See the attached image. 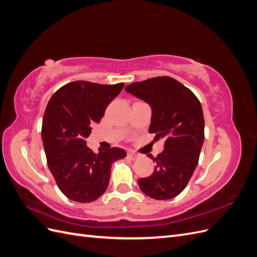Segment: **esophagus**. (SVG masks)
Instances as JSON below:
<instances>
[{
    "instance_id": "34e87169",
    "label": "esophagus",
    "mask_w": 257,
    "mask_h": 257,
    "mask_svg": "<svg viewBox=\"0 0 257 257\" xmlns=\"http://www.w3.org/2000/svg\"><path fill=\"white\" fill-rule=\"evenodd\" d=\"M127 157L131 159V160H136L137 158H139V154L133 152V151H128L127 152Z\"/></svg>"
}]
</instances>
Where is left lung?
<instances>
[{"instance_id": "1", "label": "left lung", "mask_w": 257, "mask_h": 257, "mask_svg": "<svg viewBox=\"0 0 257 257\" xmlns=\"http://www.w3.org/2000/svg\"><path fill=\"white\" fill-rule=\"evenodd\" d=\"M130 94L151 107L149 133L165 139L164 150L151 158L157 165L138 185L147 196L158 200L174 198L188 185L195 170L205 139L203 108L194 93L172 77H154L125 87Z\"/></svg>"}]
</instances>
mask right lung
<instances>
[{
	"label": "right lung",
	"mask_w": 257,
	"mask_h": 257,
	"mask_svg": "<svg viewBox=\"0 0 257 257\" xmlns=\"http://www.w3.org/2000/svg\"><path fill=\"white\" fill-rule=\"evenodd\" d=\"M124 83L69 82L60 88L46 107L42 139L47 164L60 191L77 203H91L106 192L111 164L126 157L120 148L94 153L87 147L91 124L103 118L106 107Z\"/></svg>",
	"instance_id": "add662e5"
}]
</instances>
